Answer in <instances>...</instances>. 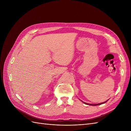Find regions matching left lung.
Instances as JSON below:
<instances>
[{"instance_id": "8db88e82", "label": "left lung", "mask_w": 131, "mask_h": 131, "mask_svg": "<svg viewBox=\"0 0 131 131\" xmlns=\"http://www.w3.org/2000/svg\"><path fill=\"white\" fill-rule=\"evenodd\" d=\"M107 101H105V102H103V103H99V104H89V103H85V102H84V103L85 104H87V105H93V106H96V105H101V104H104V103H106Z\"/></svg>"}]
</instances>
